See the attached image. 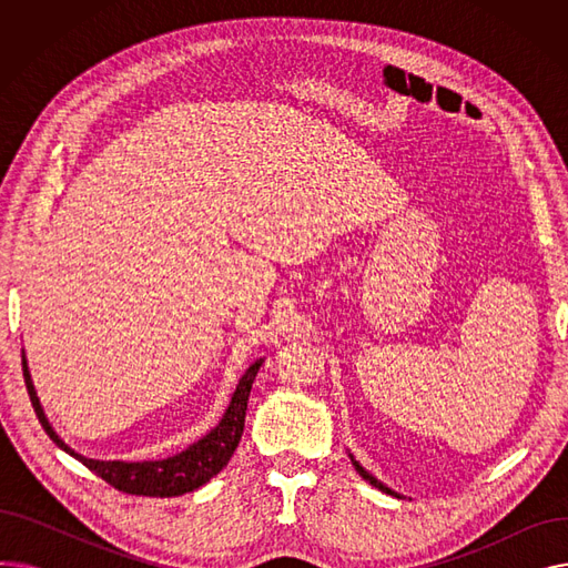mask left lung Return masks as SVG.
<instances>
[{"instance_id": "left-lung-1", "label": "left lung", "mask_w": 568, "mask_h": 568, "mask_svg": "<svg viewBox=\"0 0 568 568\" xmlns=\"http://www.w3.org/2000/svg\"><path fill=\"white\" fill-rule=\"evenodd\" d=\"M349 460H352V465H354V469H356V471H359V474H362V476H364V479H366V481H368V484H371V486H375V488H379V490H382V493H389V495H394V497H403V495H400V493H396V490H392V488H389V486H384V484H382V481H379V479H375V476H373V474H371V471H368V469H366V467H362V463H359V460H356V458H354V456H352V454H349Z\"/></svg>"}]
</instances>
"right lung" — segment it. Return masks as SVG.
Listing matches in <instances>:
<instances>
[{"label": "right lung", "instance_id": "add662e5", "mask_svg": "<svg viewBox=\"0 0 568 568\" xmlns=\"http://www.w3.org/2000/svg\"><path fill=\"white\" fill-rule=\"evenodd\" d=\"M264 359H257L246 368V373L239 377L236 389L230 398V405L225 407L221 422L202 435L197 442L189 444L184 452H179L168 458L159 460H99V458H87L78 454L75 449L57 435L52 424L48 422V414L41 405V398L37 394V386L32 382V373H29L27 366V356L22 352V373H24V384L29 398H32L34 412L39 416L41 426L50 435V439L71 454L75 460H80L84 467L99 474L103 481L114 486L116 490L129 493V495H149V497H176L184 493H193L200 486H204L209 479L227 465L232 458L234 449L239 446V439H242L244 433V422H246V407H248V396H251V386L253 379L260 371Z\"/></svg>", "mask_w": 568, "mask_h": 568}]
</instances>
